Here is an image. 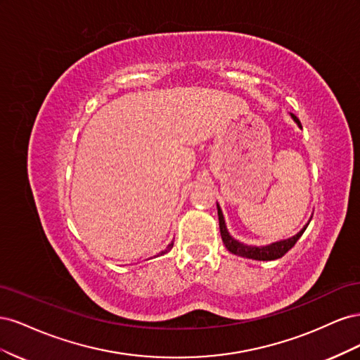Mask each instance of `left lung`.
<instances>
[{
  "instance_id": "1",
  "label": "left lung",
  "mask_w": 360,
  "mask_h": 360,
  "mask_svg": "<svg viewBox=\"0 0 360 360\" xmlns=\"http://www.w3.org/2000/svg\"><path fill=\"white\" fill-rule=\"evenodd\" d=\"M290 117L292 118V122L299 126V129H302V124L299 122V118L294 115V114H290ZM216 207H217V216H219V228H221L222 242H224L225 248L230 250L231 254H234V255L250 258V259H258V261H271V259H278L281 257H284L288 252V250L294 245H296V242L299 240L300 236L304 233V230H307V226L309 225V222L312 219V217H311V219L308 221V224L304 225L296 236H292L290 238H284V240L274 242V243H270V245L257 246V245H246V243H242V242L236 240V238L230 234V231H228L226 224H225V217H224V213L221 210V205L216 202Z\"/></svg>"
}]
</instances>
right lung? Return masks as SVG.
<instances>
[{"label":"right lung","mask_w":360,"mask_h":360,"mask_svg":"<svg viewBox=\"0 0 360 360\" xmlns=\"http://www.w3.org/2000/svg\"><path fill=\"white\" fill-rule=\"evenodd\" d=\"M172 245H174V243H172V242H171V243H169V245H168V246H167V249H165V250H162V252H160V254H159V255H163V254H167V252H169V250H171V249H172Z\"/></svg>","instance_id":"obj_1"}]
</instances>
